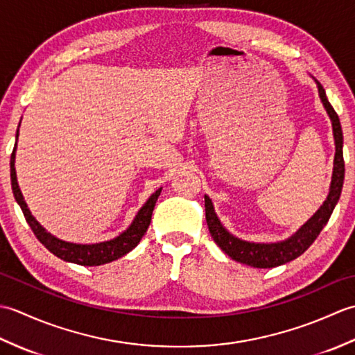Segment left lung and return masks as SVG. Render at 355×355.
Segmentation results:
<instances>
[{
	"label": "left lung",
	"mask_w": 355,
	"mask_h": 355,
	"mask_svg": "<svg viewBox=\"0 0 355 355\" xmlns=\"http://www.w3.org/2000/svg\"><path fill=\"white\" fill-rule=\"evenodd\" d=\"M315 84H318V88H319L320 101L328 112L331 123H333V134H334V143H336L334 169H333V178H331L329 193L318 212H315L310 220L302 225V227L294 233L293 236H290L285 241H281V243H271V244L248 243V241H243L236 236H233L230 232L225 230V227L221 224V221L218 220V216L215 214L212 200H210L207 195H205L206 221L209 225L210 235H212L218 247H220L225 254H229L232 259H235L241 263H245V266H250L254 268H273L296 259L297 256L302 254L306 248L314 243V239L319 236V233L322 232L323 227H325L331 214H333L338 198H340L343 180H345L343 132H342L340 120H338L337 112L328 102L325 89H323L319 80H315Z\"/></svg>",
	"instance_id": "8db88e82"
}]
</instances>
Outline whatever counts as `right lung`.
Instances as JSON below:
<instances>
[{
    "mask_svg": "<svg viewBox=\"0 0 355 355\" xmlns=\"http://www.w3.org/2000/svg\"><path fill=\"white\" fill-rule=\"evenodd\" d=\"M18 132H19V126L17 131V140H18ZM15 150H17V143H15L13 153L10 157V180H12V191L15 195V200H17V202L19 205L22 214L26 216V221L30 225V229L33 230L35 236L40 239V243L47 248L49 252L58 256V258H61L62 261L78 263V266L94 267V266H102V263H108L111 261L122 258V256L130 253L132 248L140 243L141 236L145 235L149 227L150 216H153V210L155 207L158 195L162 192V187L150 195L149 200L139 210V214L135 215L130 227H128L123 233H120L117 238L105 241V243H96V244L67 243V241L59 239L55 235H51L50 232L45 230L42 225L35 220V216L30 214V210L24 201V197H22L21 189L18 186L17 171H15Z\"/></svg>",
    "mask_w": 355,
    "mask_h": 355,
    "instance_id": "obj_1",
    "label": "right lung"
}]
</instances>
